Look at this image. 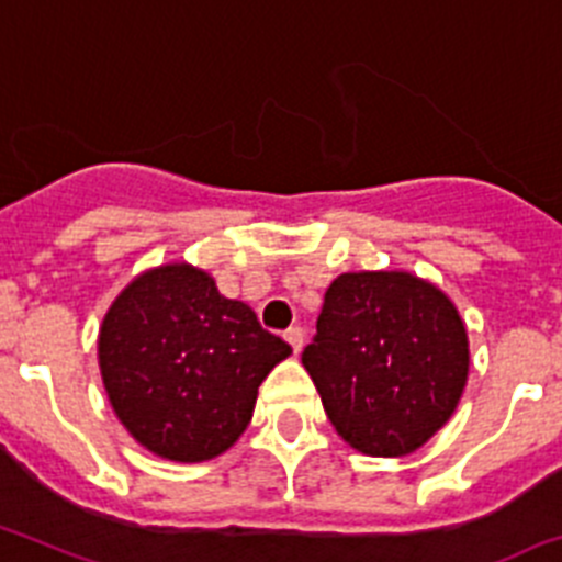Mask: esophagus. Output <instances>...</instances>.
I'll return each mask as SVG.
<instances>
[{
    "mask_svg": "<svg viewBox=\"0 0 562 562\" xmlns=\"http://www.w3.org/2000/svg\"><path fill=\"white\" fill-rule=\"evenodd\" d=\"M284 337H286V342L292 345V351H295V353H301V348H303V328H301V326H292V328H286V331H284Z\"/></svg>",
    "mask_w": 562,
    "mask_h": 562,
    "instance_id": "1",
    "label": "esophagus"
}]
</instances>
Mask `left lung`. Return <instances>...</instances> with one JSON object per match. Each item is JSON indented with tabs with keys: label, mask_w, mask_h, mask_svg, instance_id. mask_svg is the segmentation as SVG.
Listing matches in <instances>:
<instances>
[{
	"label": "left lung",
	"mask_w": 562,
	"mask_h": 562,
	"mask_svg": "<svg viewBox=\"0 0 562 562\" xmlns=\"http://www.w3.org/2000/svg\"><path fill=\"white\" fill-rule=\"evenodd\" d=\"M328 420L370 457L420 449L460 404L468 334L454 303L409 272H345L301 353Z\"/></svg>",
	"instance_id": "left-lung-1"
}]
</instances>
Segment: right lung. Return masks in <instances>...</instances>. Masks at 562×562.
Returning a JSON list of instances; mask_svg holds the SVG:
<instances>
[{
  "label": "right lung",
  "instance_id": "1",
  "mask_svg": "<svg viewBox=\"0 0 562 562\" xmlns=\"http://www.w3.org/2000/svg\"><path fill=\"white\" fill-rule=\"evenodd\" d=\"M292 353L256 312L189 265L144 272L100 328L102 384L153 454L203 462L239 440L267 373Z\"/></svg>",
  "mask_w": 562,
  "mask_h": 562
}]
</instances>
